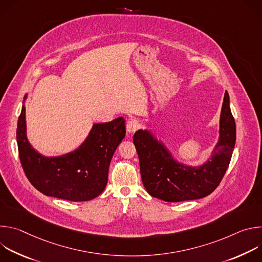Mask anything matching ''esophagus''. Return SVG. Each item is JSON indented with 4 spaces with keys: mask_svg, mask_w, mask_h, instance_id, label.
Returning a JSON list of instances; mask_svg holds the SVG:
<instances>
[{
    "mask_svg": "<svg viewBox=\"0 0 262 262\" xmlns=\"http://www.w3.org/2000/svg\"><path fill=\"white\" fill-rule=\"evenodd\" d=\"M139 127H140V123L137 120H135V119L129 120L127 122V124H126V130L129 134H134Z\"/></svg>",
    "mask_w": 262,
    "mask_h": 262,
    "instance_id": "34e87169",
    "label": "esophagus"
}]
</instances>
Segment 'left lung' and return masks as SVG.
<instances>
[{"label":"left lung","mask_w":262,"mask_h":262,"mask_svg":"<svg viewBox=\"0 0 262 262\" xmlns=\"http://www.w3.org/2000/svg\"><path fill=\"white\" fill-rule=\"evenodd\" d=\"M236 139L228 92H225L220 116L219 140L203 165L179 163L162 141L148 129L134 135L143 184L149 195L167 202L200 199L211 194L225 175Z\"/></svg>","instance_id":"8db88e82"}]
</instances>
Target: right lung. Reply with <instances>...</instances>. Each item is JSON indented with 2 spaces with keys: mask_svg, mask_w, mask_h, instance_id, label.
Instances as JSON below:
<instances>
[{
  "mask_svg": "<svg viewBox=\"0 0 262 262\" xmlns=\"http://www.w3.org/2000/svg\"><path fill=\"white\" fill-rule=\"evenodd\" d=\"M17 121L16 141L19 160L29 181L46 196L81 202L99 196L106 185L108 167L125 137V120L94 123L88 137L76 150L60 157H43L27 138L26 107Z\"/></svg>",
  "mask_w": 262,
  "mask_h": 262,
  "instance_id": "1",
  "label": "right lung"
}]
</instances>
